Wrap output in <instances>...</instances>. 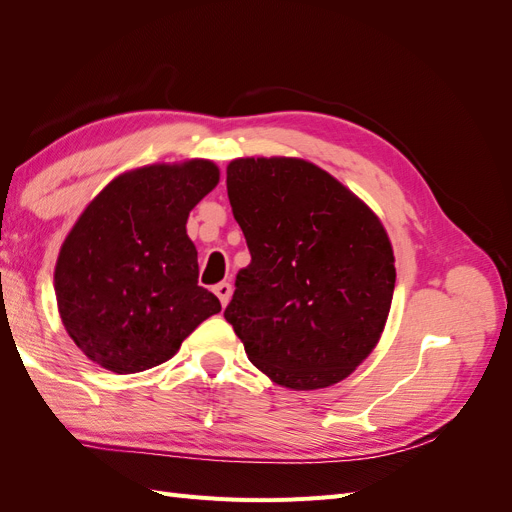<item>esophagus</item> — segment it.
Here are the masks:
<instances>
[{"instance_id": "esophagus-1", "label": "esophagus", "mask_w": 512, "mask_h": 512, "mask_svg": "<svg viewBox=\"0 0 512 512\" xmlns=\"http://www.w3.org/2000/svg\"><path fill=\"white\" fill-rule=\"evenodd\" d=\"M213 290H215V294H218L220 303L226 307V305H228V301H230V297H232V286H230L228 282H220V284L215 286Z\"/></svg>"}]
</instances>
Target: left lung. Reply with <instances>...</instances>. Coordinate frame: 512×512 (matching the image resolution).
Wrapping results in <instances>:
<instances>
[{
	"instance_id": "left-lung-1",
	"label": "left lung",
	"mask_w": 512,
	"mask_h": 512,
	"mask_svg": "<svg viewBox=\"0 0 512 512\" xmlns=\"http://www.w3.org/2000/svg\"><path fill=\"white\" fill-rule=\"evenodd\" d=\"M228 200L252 262L224 318L262 374L294 391L348 378L384 331L389 235L359 196L299 158H237Z\"/></svg>"
}]
</instances>
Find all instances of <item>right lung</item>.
Segmentation results:
<instances>
[{"label":"right lung","mask_w":512,"mask_h":512,"mask_svg":"<svg viewBox=\"0 0 512 512\" xmlns=\"http://www.w3.org/2000/svg\"><path fill=\"white\" fill-rule=\"evenodd\" d=\"M220 181L211 160L151 164L115 177L61 245V322L89 361L136 374L173 359L220 299L198 286L188 215Z\"/></svg>","instance_id":"obj_1"}]
</instances>
